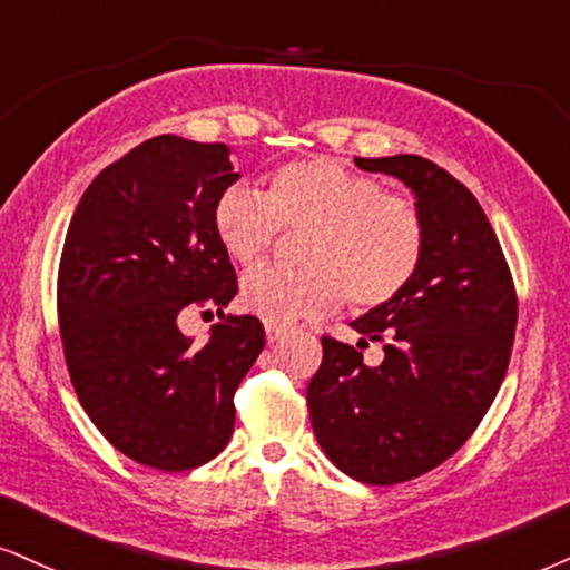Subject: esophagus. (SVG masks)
<instances>
[{
    "label": "esophagus",
    "instance_id": "obj_1",
    "mask_svg": "<svg viewBox=\"0 0 570 570\" xmlns=\"http://www.w3.org/2000/svg\"><path fill=\"white\" fill-rule=\"evenodd\" d=\"M285 338V330L283 327H277V325H266V341L269 343H277V341H283Z\"/></svg>",
    "mask_w": 570,
    "mask_h": 570
}]
</instances>
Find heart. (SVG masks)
Returning <instances> with one entry per match:
<instances>
[{
	"mask_svg": "<svg viewBox=\"0 0 570 570\" xmlns=\"http://www.w3.org/2000/svg\"><path fill=\"white\" fill-rule=\"evenodd\" d=\"M210 222L222 248L240 264L258 262L279 229L306 232L298 243L304 269L256 266L240 283L243 306L277 327L322 317L343 296L362 308L396 298L425 250L417 206L333 158L285 164L266 193L224 187Z\"/></svg>",
	"mask_w": 570,
	"mask_h": 570,
	"instance_id": "1",
	"label": "heart"
}]
</instances>
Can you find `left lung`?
Wrapping results in <instances>:
<instances>
[{"label":"left lung","instance_id":"1","mask_svg":"<svg viewBox=\"0 0 570 570\" xmlns=\"http://www.w3.org/2000/svg\"><path fill=\"white\" fill-rule=\"evenodd\" d=\"M412 189L425 224L423 262L396 298L351 322L356 346L322 338L308 417L335 468L391 487L439 468L479 428L508 372L518 298L475 195L420 156L354 158ZM384 343L370 368L358 348Z\"/></svg>","mask_w":570,"mask_h":570}]
</instances>
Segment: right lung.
Wrapping results in <instances>:
<instances>
[{
	"label": "right lung",
	"mask_w": 570,
	"mask_h": 570,
	"mask_svg": "<svg viewBox=\"0 0 570 570\" xmlns=\"http://www.w3.org/2000/svg\"><path fill=\"white\" fill-rule=\"evenodd\" d=\"M237 179L227 145L160 135L102 168L68 224L58 314L70 383L139 465L177 473L214 460L266 343L256 317L224 312L237 274L210 214ZM187 305L220 314L206 347L178 330Z\"/></svg>",
	"instance_id": "right-lung-1"
}]
</instances>
